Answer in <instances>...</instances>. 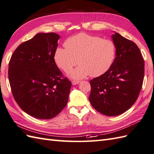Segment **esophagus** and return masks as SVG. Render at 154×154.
<instances>
[{"label": "esophagus", "mask_w": 154, "mask_h": 154, "mask_svg": "<svg viewBox=\"0 0 154 154\" xmlns=\"http://www.w3.org/2000/svg\"><path fill=\"white\" fill-rule=\"evenodd\" d=\"M80 81H79V80H78H78H72V83L73 85H76V84L80 83Z\"/></svg>", "instance_id": "34e87169"}]
</instances>
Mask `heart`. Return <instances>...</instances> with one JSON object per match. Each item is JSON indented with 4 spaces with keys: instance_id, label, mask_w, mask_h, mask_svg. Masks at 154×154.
Returning <instances> with one entry per match:
<instances>
[{
    "instance_id": "obj_1",
    "label": "heart",
    "mask_w": 154,
    "mask_h": 154,
    "mask_svg": "<svg viewBox=\"0 0 154 154\" xmlns=\"http://www.w3.org/2000/svg\"><path fill=\"white\" fill-rule=\"evenodd\" d=\"M66 48H58L54 60L58 66L68 73L77 64L80 65L70 72L74 79H81L104 74L111 67L116 57V48L112 40L80 33L66 40Z\"/></svg>"
}]
</instances>
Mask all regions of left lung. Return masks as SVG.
I'll use <instances>...</instances> for the list:
<instances>
[{
	"mask_svg": "<svg viewBox=\"0 0 154 154\" xmlns=\"http://www.w3.org/2000/svg\"><path fill=\"white\" fill-rule=\"evenodd\" d=\"M112 39L116 48L114 62L104 74L90 81L91 104L108 116L123 114L133 106L144 77V60L137 46L118 33Z\"/></svg>",
	"mask_w": 154,
	"mask_h": 154,
	"instance_id": "obj_1",
	"label": "left lung"
}]
</instances>
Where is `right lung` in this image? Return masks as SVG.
<instances>
[{"mask_svg": "<svg viewBox=\"0 0 154 154\" xmlns=\"http://www.w3.org/2000/svg\"><path fill=\"white\" fill-rule=\"evenodd\" d=\"M58 34L38 33L18 46L8 64L15 101L31 116L48 120L66 106L72 86L54 60Z\"/></svg>", "mask_w": 154, "mask_h": 154, "instance_id": "add662e5", "label": "right lung"}]
</instances>
